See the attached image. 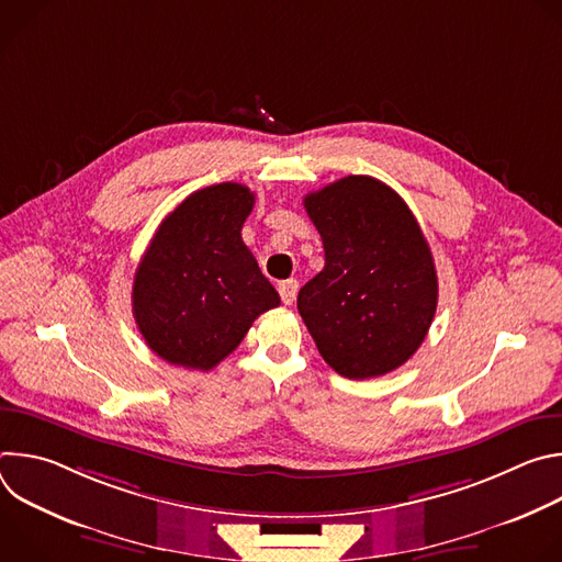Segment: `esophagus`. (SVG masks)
<instances>
[{
    "mask_svg": "<svg viewBox=\"0 0 562 562\" xmlns=\"http://www.w3.org/2000/svg\"><path fill=\"white\" fill-rule=\"evenodd\" d=\"M278 293L282 297L284 304H293L295 295H297V280H284L278 284Z\"/></svg>",
    "mask_w": 562,
    "mask_h": 562,
    "instance_id": "esophagus-1",
    "label": "esophagus"
}]
</instances>
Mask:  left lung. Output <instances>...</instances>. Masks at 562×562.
Returning a JSON list of instances; mask_svg holds the SVG:
<instances>
[{"label":"left lung","instance_id":"1","mask_svg":"<svg viewBox=\"0 0 562 562\" xmlns=\"http://www.w3.org/2000/svg\"><path fill=\"white\" fill-rule=\"evenodd\" d=\"M304 209L325 269L297 293V311L325 362L351 380L405 364L438 304V276L414 213L391 187L349 176L308 193Z\"/></svg>","mask_w":562,"mask_h":562}]
</instances>
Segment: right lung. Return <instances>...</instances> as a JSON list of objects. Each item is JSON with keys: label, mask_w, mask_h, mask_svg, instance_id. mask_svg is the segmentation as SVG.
I'll use <instances>...</instances> for the list:
<instances>
[{"label": "right lung", "mask_w": 562, "mask_h": 562, "mask_svg": "<svg viewBox=\"0 0 562 562\" xmlns=\"http://www.w3.org/2000/svg\"><path fill=\"white\" fill-rule=\"evenodd\" d=\"M256 195L237 182L191 193L155 231L133 280V317L153 353L209 371L280 304L243 243Z\"/></svg>", "instance_id": "right-lung-1"}]
</instances>
